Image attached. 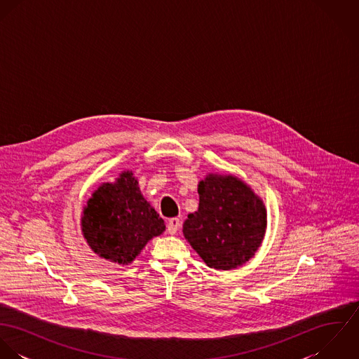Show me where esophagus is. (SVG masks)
Instances as JSON below:
<instances>
[{"label": "esophagus", "instance_id": "34e87169", "mask_svg": "<svg viewBox=\"0 0 359 359\" xmlns=\"http://www.w3.org/2000/svg\"><path fill=\"white\" fill-rule=\"evenodd\" d=\"M180 226H181V219L180 218H171L167 224V232L170 235H175L178 232Z\"/></svg>", "mask_w": 359, "mask_h": 359}]
</instances>
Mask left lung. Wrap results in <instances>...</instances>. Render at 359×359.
<instances>
[{"label":"left lung","instance_id":"8db88e82","mask_svg":"<svg viewBox=\"0 0 359 359\" xmlns=\"http://www.w3.org/2000/svg\"><path fill=\"white\" fill-rule=\"evenodd\" d=\"M199 208L188 214L182 232L207 266L235 269L259 249L266 231V208L245 181L208 172L198 185Z\"/></svg>","mask_w":359,"mask_h":359}]
</instances>
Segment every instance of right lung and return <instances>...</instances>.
<instances>
[{"label": "right lung", "instance_id": "obj_1", "mask_svg": "<svg viewBox=\"0 0 359 359\" xmlns=\"http://www.w3.org/2000/svg\"><path fill=\"white\" fill-rule=\"evenodd\" d=\"M165 231L164 221L144 198L138 178L124 170L102 182L81 212V233L90 249L110 262L128 265L147 243Z\"/></svg>", "mask_w": 359, "mask_h": 359}]
</instances>
